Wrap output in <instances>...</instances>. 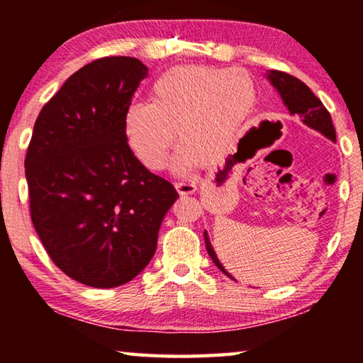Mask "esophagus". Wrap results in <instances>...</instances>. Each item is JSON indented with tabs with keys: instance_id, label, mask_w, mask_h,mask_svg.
Here are the masks:
<instances>
[{
	"instance_id": "esophagus-1",
	"label": "esophagus",
	"mask_w": 363,
	"mask_h": 363,
	"mask_svg": "<svg viewBox=\"0 0 363 363\" xmlns=\"http://www.w3.org/2000/svg\"><path fill=\"white\" fill-rule=\"evenodd\" d=\"M174 187L181 195H189L195 192L196 184L194 181H177L174 182Z\"/></svg>"
}]
</instances>
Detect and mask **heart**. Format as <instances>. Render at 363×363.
Segmentation results:
<instances>
[{"label":"heart","mask_w":363,"mask_h":363,"mask_svg":"<svg viewBox=\"0 0 363 363\" xmlns=\"http://www.w3.org/2000/svg\"><path fill=\"white\" fill-rule=\"evenodd\" d=\"M256 104L247 73L187 65L163 73L150 102H133L125 112V134L144 167L162 169L176 138L182 145L173 167L184 173L227 150Z\"/></svg>","instance_id":"b5f03b06"}]
</instances>
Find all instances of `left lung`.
Returning a JSON list of instances; mask_svg holds the SVG:
<instances>
[{
    "label": "left lung",
    "instance_id": "8db88e82",
    "mask_svg": "<svg viewBox=\"0 0 363 363\" xmlns=\"http://www.w3.org/2000/svg\"><path fill=\"white\" fill-rule=\"evenodd\" d=\"M267 78L270 79V83H272L274 88L280 93L285 106L288 107V110H290V113L299 115L306 125L312 128V130L322 133L323 136H327L331 140H336L335 126H333V121H331L330 112L325 108L322 101L318 99V97L312 93L309 88H307V84H304L296 77L288 75V73L280 72V70H270ZM203 237H205L208 255H210L213 262L223 270L227 277L232 279V275L227 274V270L223 267V264L219 262L216 253H214L206 230L203 232Z\"/></svg>",
    "mask_w": 363,
    "mask_h": 363
}]
</instances>
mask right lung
<instances>
[{"label": "right lung", "mask_w": 363, "mask_h": 363, "mask_svg": "<svg viewBox=\"0 0 363 363\" xmlns=\"http://www.w3.org/2000/svg\"><path fill=\"white\" fill-rule=\"evenodd\" d=\"M147 73L134 57L93 60L35 121L26 157L30 216L52 262L83 285L115 288L143 272L177 199L126 143L125 112Z\"/></svg>", "instance_id": "add662e5"}]
</instances>
